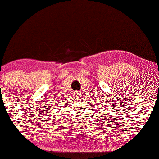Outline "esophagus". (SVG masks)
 Listing matches in <instances>:
<instances>
[{
    "instance_id": "1",
    "label": "esophagus",
    "mask_w": 159,
    "mask_h": 159,
    "mask_svg": "<svg viewBox=\"0 0 159 159\" xmlns=\"http://www.w3.org/2000/svg\"><path fill=\"white\" fill-rule=\"evenodd\" d=\"M80 93H79V92H75V95L76 97H79V96H80Z\"/></svg>"
}]
</instances>
